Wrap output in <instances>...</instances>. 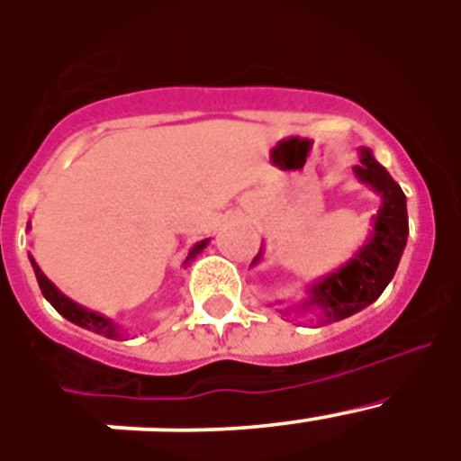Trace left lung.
Masks as SVG:
<instances>
[{"label": "left lung", "instance_id": "obj_1", "mask_svg": "<svg viewBox=\"0 0 461 461\" xmlns=\"http://www.w3.org/2000/svg\"><path fill=\"white\" fill-rule=\"evenodd\" d=\"M353 173L362 185H367L374 194L381 195V207L372 219V233L367 242L344 266L307 286L300 303L281 307V316L295 313L303 319H313L319 325L337 323L376 303L397 272L409 238L404 191L374 158L369 148H360V166H356ZM260 258H263V247L251 260V266L260 263Z\"/></svg>", "mask_w": 461, "mask_h": 461}]
</instances>
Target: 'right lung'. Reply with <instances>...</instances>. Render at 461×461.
Segmentation results:
<instances>
[{
    "label": "right lung",
    "instance_id": "1",
    "mask_svg": "<svg viewBox=\"0 0 461 461\" xmlns=\"http://www.w3.org/2000/svg\"><path fill=\"white\" fill-rule=\"evenodd\" d=\"M27 228H30V223H27ZM207 242H210V240H201V242H195L194 247H191L189 256L185 258V266H189L191 260H194L195 256L205 249ZM30 263H32V267H34L36 281H39L43 297H46L48 303H50L57 312L62 313L64 319L71 321V323H76V325H80V328H85V330H92V332H96V335L108 337V339H122V337H124V330H122L117 323H113L108 316L92 312V309L83 307V304H78V303H73L71 297L64 295V293L59 291V288H57L46 275H43V270L36 266V260L32 258V256H30Z\"/></svg>",
    "mask_w": 461,
    "mask_h": 461
}]
</instances>
